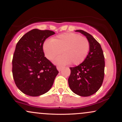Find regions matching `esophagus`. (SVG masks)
<instances>
[{"mask_svg": "<svg viewBox=\"0 0 122 122\" xmlns=\"http://www.w3.org/2000/svg\"><path fill=\"white\" fill-rule=\"evenodd\" d=\"M57 70H58V71H59V72H60V71H61V70H62V66H57Z\"/></svg>", "mask_w": 122, "mask_h": 122, "instance_id": "esophagus-1", "label": "esophagus"}]
</instances>
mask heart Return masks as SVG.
<instances>
[{
	"instance_id": "heart-1",
	"label": "heart",
	"mask_w": 122,
	"mask_h": 122,
	"mask_svg": "<svg viewBox=\"0 0 122 122\" xmlns=\"http://www.w3.org/2000/svg\"><path fill=\"white\" fill-rule=\"evenodd\" d=\"M45 56L53 60L61 52L63 54L56 59L57 64L65 65L71 63L77 65L81 64L87 57L89 43L85 37L73 33H65L46 41L43 44Z\"/></svg>"
}]
</instances>
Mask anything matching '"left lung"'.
<instances>
[{
    "label": "left lung",
    "instance_id": "obj_1",
    "mask_svg": "<svg viewBox=\"0 0 122 122\" xmlns=\"http://www.w3.org/2000/svg\"><path fill=\"white\" fill-rule=\"evenodd\" d=\"M86 37L89 43V51L79 65L70 68L68 84L71 90L80 96H89L100 89L104 76L105 61L100 43L86 31L77 30Z\"/></svg>",
    "mask_w": 122,
    "mask_h": 122
}]
</instances>
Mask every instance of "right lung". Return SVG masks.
<instances>
[{
    "label": "right lung",
    "instance_id": "obj_1",
    "mask_svg": "<svg viewBox=\"0 0 122 122\" xmlns=\"http://www.w3.org/2000/svg\"><path fill=\"white\" fill-rule=\"evenodd\" d=\"M55 34L50 30L33 29L18 42L12 59V75L16 86L30 96H38L50 90L58 71L45 57L43 44Z\"/></svg>",
    "mask_w": 122,
    "mask_h": 122
}]
</instances>
